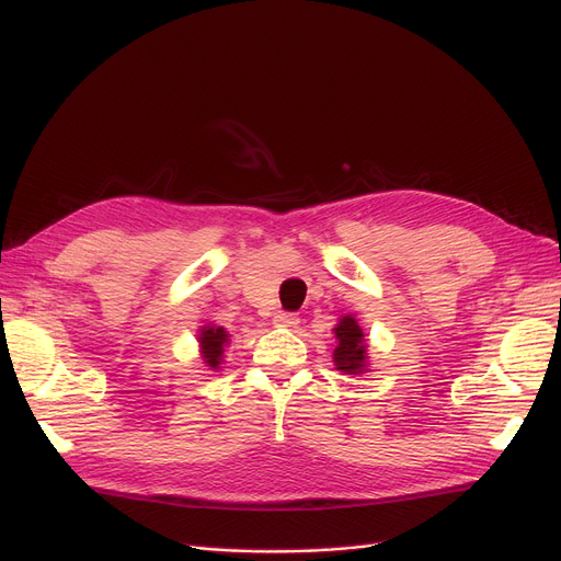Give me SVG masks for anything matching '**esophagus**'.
I'll list each match as a JSON object with an SVG mask.
<instances>
[{"instance_id":"obj_1","label":"esophagus","mask_w":561,"mask_h":561,"mask_svg":"<svg viewBox=\"0 0 561 561\" xmlns=\"http://www.w3.org/2000/svg\"><path fill=\"white\" fill-rule=\"evenodd\" d=\"M298 322H300L298 313H290V311H279V313L275 316V325H277V328H298Z\"/></svg>"}]
</instances>
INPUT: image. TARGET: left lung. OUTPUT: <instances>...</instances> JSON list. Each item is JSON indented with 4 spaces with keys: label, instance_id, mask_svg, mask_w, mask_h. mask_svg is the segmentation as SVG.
Instances as JSON below:
<instances>
[{
    "label": "left lung",
    "instance_id": "8db88e82",
    "mask_svg": "<svg viewBox=\"0 0 561 561\" xmlns=\"http://www.w3.org/2000/svg\"><path fill=\"white\" fill-rule=\"evenodd\" d=\"M336 350H334V366L343 375H362L368 366V345L364 341V332L355 316H343L334 328Z\"/></svg>",
    "mask_w": 561,
    "mask_h": 561
}]
</instances>
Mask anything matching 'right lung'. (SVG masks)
Returning <instances> with one entry per match:
<instances>
[{
	"label": "right lung",
	"instance_id": "add662e5",
	"mask_svg": "<svg viewBox=\"0 0 561 561\" xmlns=\"http://www.w3.org/2000/svg\"><path fill=\"white\" fill-rule=\"evenodd\" d=\"M199 352H202V359L204 364L209 366L211 370H218L220 364H222V352H225V345L229 341V334L225 332V328H216V325H204L199 330Z\"/></svg>",
	"mask_w": 561,
	"mask_h": 561
}]
</instances>
